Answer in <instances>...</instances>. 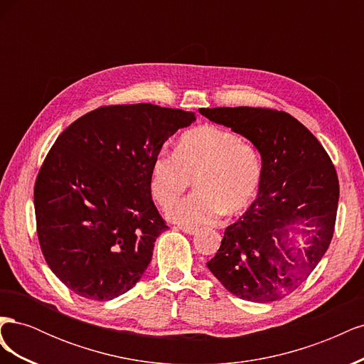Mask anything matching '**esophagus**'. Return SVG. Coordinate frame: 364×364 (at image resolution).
I'll list each match as a JSON object with an SVG mask.
<instances>
[{
  "mask_svg": "<svg viewBox=\"0 0 364 364\" xmlns=\"http://www.w3.org/2000/svg\"><path fill=\"white\" fill-rule=\"evenodd\" d=\"M179 229L182 230V232L188 234V235H194V234H197V230H199L197 228H191V226H181Z\"/></svg>",
  "mask_w": 364,
  "mask_h": 364,
  "instance_id": "obj_1",
  "label": "esophagus"
}]
</instances>
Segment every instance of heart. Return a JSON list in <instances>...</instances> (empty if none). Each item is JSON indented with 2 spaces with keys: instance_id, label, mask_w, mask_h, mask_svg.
<instances>
[{
  "instance_id": "b5f03b06",
  "label": "heart",
  "mask_w": 364,
  "mask_h": 364,
  "mask_svg": "<svg viewBox=\"0 0 364 364\" xmlns=\"http://www.w3.org/2000/svg\"><path fill=\"white\" fill-rule=\"evenodd\" d=\"M197 188L168 209L182 226L214 223L229 213H240L255 199L262 179V161L252 142L235 132L202 124L179 138L174 153H161L151 164L150 191L167 208L193 183Z\"/></svg>"
}]
</instances>
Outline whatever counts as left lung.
<instances>
[{"label":"left lung","mask_w":364,"mask_h":364,"mask_svg":"<svg viewBox=\"0 0 364 364\" xmlns=\"http://www.w3.org/2000/svg\"><path fill=\"white\" fill-rule=\"evenodd\" d=\"M199 112L247 138L262 161L257 199L226 228L206 266L240 299H282L308 278L331 243L340 193L331 158L287 112L247 106Z\"/></svg>","instance_id":"left-lung-1"}]
</instances>
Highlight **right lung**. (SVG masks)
Wrapping results in <instances>:
<instances>
[{
    "mask_svg": "<svg viewBox=\"0 0 364 364\" xmlns=\"http://www.w3.org/2000/svg\"><path fill=\"white\" fill-rule=\"evenodd\" d=\"M194 112L150 103L103 106L75 119L35 183L48 267L86 299L111 301L141 279L165 225L151 200V164Z\"/></svg>",
    "mask_w": 364,
    "mask_h": 364,
    "instance_id": "right-lung-1",
    "label": "right lung"
}]
</instances>
